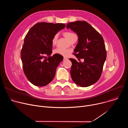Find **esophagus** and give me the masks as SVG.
<instances>
[{
    "label": "esophagus",
    "mask_w": 128,
    "mask_h": 128,
    "mask_svg": "<svg viewBox=\"0 0 128 128\" xmlns=\"http://www.w3.org/2000/svg\"><path fill=\"white\" fill-rule=\"evenodd\" d=\"M68 59V58H66V57H64L63 58V61H65V60H67Z\"/></svg>",
    "instance_id": "obj_1"
}]
</instances>
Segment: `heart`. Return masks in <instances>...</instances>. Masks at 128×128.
Returning <instances> with one entry per match:
<instances>
[{
    "label": "heart",
    "instance_id": "b5f03b06",
    "mask_svg": "<svg viewBox=\"0 0 128 128\" xmlns=\"http://www.w3.org/2000/svg\"><path fill=\"white\" fill-rule=\"evenodd\" d=\"M64 35L69 41L74 38V36H76V35L74 33L71 32H66L64 33ZM58 35L57 34L54 36V37L52 40V43L53 45H54L56 44L58 40ZM53 52L54 54H59V55H61L62 56H66L69 53V50H67L61 48H57L54 50Z\"/></svg>",
    "mask_w": 128,
    "mask_h": 128
}]
</instances>
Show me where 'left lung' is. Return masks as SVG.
<instances>
[{
	"label": "left lung",
	"mask_w": 128,
	"mask_h": 128,
	"mask_svg": "<svg viewBox=\"0 0 128 128\" xmlns=\"http://www.w3.org/2000/svg\"><path fill=\"white\" fill-rule=\"evenodd\" d=\"M66 28L71 29L78 36V44L74 54L77 58L84 59V62L69 59L72 62V80L82 87L92 85L99 80L106 59L104 40L102 35L86 21L69 23Z\"/></svg>",
	"instance_id": "left-lung-1"
}]
</instances>
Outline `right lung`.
<instances>
[{
	"label": "right lung",
	"instance_id": "obj_1",
	"mask_svg": "<svg viewBox=\"0 0 128 128\" xmlns=\"http://www.w3.org/2000/svg\"><path fill=\"white\" fill-rule=\"evenodd\" d=\"M65 27L63 23H38L32 27L24 38L21 52L24 74L36 86H44L50 82L63 57L52 53L54 36ZM48 56V58L44 60Z\"/></svg>",
	"mask_w": 128,
	"mask_h": 128
}]
</instances>
